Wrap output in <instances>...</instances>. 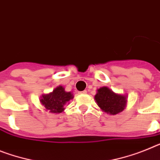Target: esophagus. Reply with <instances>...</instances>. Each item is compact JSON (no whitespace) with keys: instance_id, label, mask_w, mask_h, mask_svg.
<instances>
[{"instance_id":"1","label":"esophagus","mask_w":160,"mask_h":160,"mask_svg":"<svg viewBox=\"0 0 160 160\" xmlns=\"http://www.w3.org/2000/svg\"><path fill=\"white\" fill-rule=\"evenodd\" d=\"M87 91H82V92H80V94H87Z\"/></svg>"}]
</instances>
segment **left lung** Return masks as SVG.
<instances>
[{"label": "left lung", "mask_w": 160, "mask_h": 160, "mask_svg": "<svg viewBox=\"0 0 160 160\" xmlns=\"http://www.w3.org/2000/svg\"><path fill=\"white\" fill-rule=\"evenodd\" d=\"M95 100L101 110L109 115H117L127 106V95L115 93L108 87L97 90Z\"/></svg>", "instance_id": "left-lung-1"}]
</instances>
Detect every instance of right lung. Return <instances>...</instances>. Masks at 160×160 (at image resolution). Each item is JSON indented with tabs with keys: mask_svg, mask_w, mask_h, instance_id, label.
Instances as JSON below:
<instances>
[{
	"mask_svg": "<svg viewBox=\"0 0 160 160\" xmlns=\"http://www.w3.org/2000/svg\"><path fill=\"white\" fill-rule=\"evenodd\" d=\"M72 99V92L65 91L62 86H58L50 93L41 95L39 101L45 111L58 114L65 110V105Z\"/></svg>",
	"mask_w": 160,
	"mask_h": 160,
	"instance_id": "1",
	"label": "right lung"
}]
</instances>
